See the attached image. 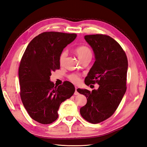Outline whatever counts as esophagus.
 <instances>
[{"instance_id": "34e87169", "label": "esophagus", "mask_w": 147, "mask_h": 147, "mask_svg": "<svg viewBox=\"0 0 147 147\" xmlns=\"http://www.w3.org/2000/svg\"><path fill=\"white\" fill-rule=\"evenodd\" d=\"M78 94H79V92L77 91V88L75 87V92H74V95L77 96Z\"/></svg>"}]
</instances>
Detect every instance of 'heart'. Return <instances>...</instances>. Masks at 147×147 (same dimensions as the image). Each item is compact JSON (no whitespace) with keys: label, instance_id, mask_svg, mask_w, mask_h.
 <instances>
[{"label":"heart","instance_id":"1","mask_svg":"<svg viewBox=\"0 0 147 147\" xmlns=\"http://www.w3.org/2000/svg\"><path fill=\"white\" fill-rule=\"evenodd\" d=\"M75 52H76V54L78 57L79 59H80L81 61L87 58V57H92V52L91 50L86 46L78 47L75 49ZM67 56V50H64L61 53L59 58V61L61 64L64 63ZM69 79L74 84H78L80 82V77L79 75L76 74H70L69 76Z\"/></svg>","mask_w":147,"mask_h":147}]
</instances>
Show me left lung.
I'll return each mask as SVG.
<instances>
[{
    "instance_id": "8db88e82",
    "label": "left lung",
    "mask_w": 147,
    "mask_h": 147,
    "mask_svg": "<svg viewBox=\"0 0 147 147\" xmlns=\"http://www.w3.org/2000/svg\"><path fill=\"white\" fill-rule=\"evenodd\" d=\"M86 42L94 53L95 62L84 80L86 85L97 83L92 91L77 89L86 96V104L80 110L87 121L99 123L110 117L121 102L126 91L128 68L127 56L119 44L106 35H87Z\"/></svg>"
}]
</instances>
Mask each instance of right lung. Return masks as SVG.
Segmentation results:
<instances>
[{
  "label": "right lung",
  "instance_id": "obj_1",
  "mask_svg": "<svg viewBox=\"0 0 147 147\" xmlns=\"http://www.w3.org/2000/svg\"><path fill=\"white\" fill-rule=\"evenodd\" d=\"M76 37V34L43 32L30 41L22 57L18 72L21 100L29 116L40 123L56 121L61 104L75 92L72 83L66 81L56 86L50 76L60 69L64 48Z\"/></svg>",
  "mask_w": 147,
  "mask_h": 147
}]
</instances>
